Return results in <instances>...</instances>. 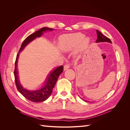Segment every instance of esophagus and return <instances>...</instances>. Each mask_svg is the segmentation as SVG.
Wrapping results in <instances>:
<instances>
[{"mask_svg":"<svg viewBox=\"0 0 130 130\" xmlns=\"http://www.w3.org/2000/svg\"><path fill=\"white\" fill-rule=\"evenodd\" d=\"M69 68V64H67L64 65L63 69H64V70H67Z\"/></svg>","mask_w":130,"mask_h":130,"instance_id":"obj_1","label":"esophagus"}]
</instances>
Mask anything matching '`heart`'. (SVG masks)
I'll list each match as a JSON object with an SVG mask.
<instances>
[{
	"mask_svg": "<svg viewBox=\"0 0 130 130\" xmlns=\"http://www.w3.org/2000/svg\"><path fill=\"white\" fill-rule=\"evenodd\" d=\"M89 43V38L85 37V35L81 32L65 35L59 40L61 49L66 52H70L77 46L78 50H84L88 48Z\"/></svg>",
	"mask_w": 130,
	"mask_h": 130,
	"instance_id": "1",
	"label": "heart"
}]
</instances>
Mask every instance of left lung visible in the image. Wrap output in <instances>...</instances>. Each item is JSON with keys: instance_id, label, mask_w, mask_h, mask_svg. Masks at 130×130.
<instances>
[{"instance_id": "1", "label": "left lung", "mask_w": 130, "mask_h": 130, "mask_svg": "<svg viewBox=\"0 0 130 130\" xmlns=\"http://www.w3.org/2000/svg\"><path fill=\"white\" fill-rule=\"evenodd\" d=\"M96 33H97V40L96 41V42L99 43V42H109L111 43H112L111 41L110 40V39H109L106 36H105L102 33H101L99 30H96ZM84 100L85 101V100ZM85 101H87L85 100Z\"/></svg>"}]
</instances>
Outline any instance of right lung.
Returning a JSON list of instances; mask_svg holds the SVG:
<instances>
[{"label":"right lung","instance_id":"right-lung-1","mask_svg":"<svg viewBox=\"0 0 130 130\" xmlns=\"http://www.w3.org/2000/svg\"><path fill=\"white\" fill-rule=\"evenodd\" d=\"M54 29L44 27H42L40 30L36 31L35 32L31 34L23 41L21 45V48L19 50V53L21 52L24 49L25 46L28 44L30 42L33 41L34 39L37 37H41L43 32L49 30L52 31ZM18 56L19 53L17 54L16 60H15L14 71L15 83L18 90L26 99L31 101L35 102V103H40V102H42L46 100L52 94L53 89L56 83L59 76L63 72V66H61L54 69L53 71L50 73L49 75L47 76L46 79L45 81V84L42 88L36 90H29L23 88V86L20 84V81L19 80L17 70V62Z\"/></svg>","mask_w":130,"mask_h":130}]
</instances>
